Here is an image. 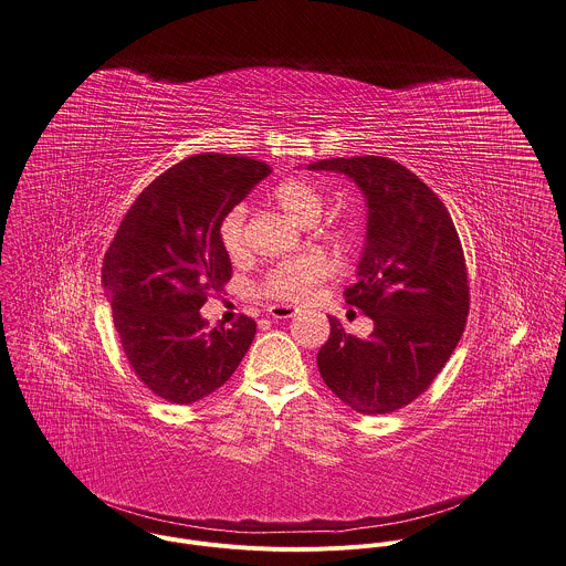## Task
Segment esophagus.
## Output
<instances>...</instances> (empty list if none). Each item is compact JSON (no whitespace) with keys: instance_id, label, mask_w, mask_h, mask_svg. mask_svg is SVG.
Segmentation results:
<instances>
[{"instance_id":"1","label":"esophagus","mask_w":566,"mask_h":566,"mask_svg":"<svg viewBox=\"0 0 566 566\" xmlns=\"http://www.w3.org/2000/svg\"><path fill=\"white\" fill-rule=\"evenodd\" d=\"M269 315L273 319H291L297 315V311L291 306H269Z\"/></svg>"}]
</instances>
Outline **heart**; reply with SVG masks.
<instances>
[{"instance_id":"obj_1","label":"heart","mask_w":566,"mask_h":566,"mask_svg":"<svg viewBox=\"0 0 566 566\" xmlns=\"http://www.w3.org/2000/svg\"><path fill=\"white\" fill-rule=\"evenodd\" d=\"M271 203L284 212L293 223L302 227H311L319 221L324 214V195L304 179H286L277 184L271 192ZM322 233L326 238L339 240L345 235V229L331 223L324 226ZM219 240L231 260H238L247 251L244 242V210L240 206L231 208L219 223ZM331 264L326 258L317 253L300 255L284 260L275 264L264 282H262V295L275 302H289V304H302L311 300L317 291V286L328 277Z\"/></svg>"}]
</instances>
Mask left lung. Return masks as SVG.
I'll list each match as a JSON object with an SVG mask.
<instances>
[{
	"label": "left lung",
	"mask_w": 566,
	"mask_h": 566,
	"mask_svg": "<svg viewBox=\"0 0 566 566\" xmlns=\"http://www.w3.org/2000/svg\"><path fill=\"white\" fill-rule=\"evenodd\" d=\"M308 170L345 175L365 197V247L343 295L374 322L356 339L331 317L319 374L356 413H391L429 389L463 335L470 293L457 229L438 195L394 159L337 157Z\"/></svg>",
	"instance_id": "obj_1"
}]
</instances>
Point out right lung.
<instances>
[{
    "label": "right lung",
    "mask_w": 566,
    "mask_h": 566,
    "mask_svg": "<svg viewBox=\"0 0 566 566\" xmlns=\"http://www.w3.org/2000/svg\"><path fill=\"white\" fill-rule=\"evenodd\" d=\"M269 175L249 157H188L142 190L105 253L103 286L122 349L137 378L168 402L217 391L255 337L251 317L210 328L199 311L231 277L221 219Z\"/></svg>",
    "instance_id": "add662e5"
}]
</instances>
